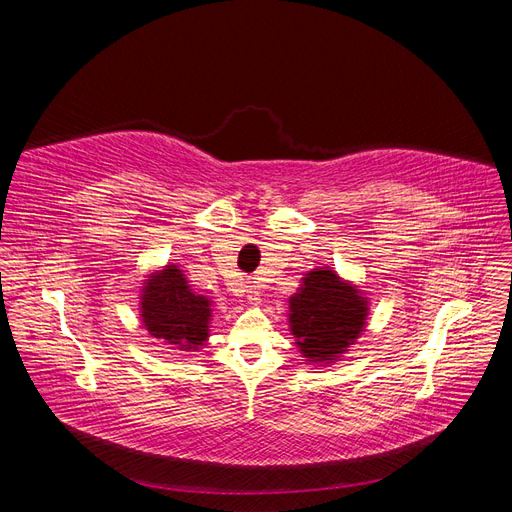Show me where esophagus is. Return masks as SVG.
<instances>
[{
	"mask_svg": "<svg viewBox=\"0 0 512 512\" xmlns=\"http://www.w3.org/2000/svg\"><path fill=\"white\" fill-rule=\"evenodd\" d=\"M247 301L250 303H260V290H258V286L256 284H250L247 286Z\"/></svg>",
	"mask_w": 512,
	"mask_h": 512,
	"instance_id": "obj_1",
	"label": "esophagus"
}]
</instances>
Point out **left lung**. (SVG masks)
I'll use <instances>...</instances> for the list:
<instances>
[{"label": "left lung", "mask_w": 512, "mask_h": 512, "mask_svg": "<svg viewBox=\"0 0 512 512\" xmlns=\"http://www.w3.org/2000/svg\"><path fill=\"white\" fill-rule=\"evenodd\" d=\"M367 314L365 292L329 267L307 271L301 288L288 299L290 333L297 337L294 344L314 367L339 361L361 337Z\"/></svg>", "instance_id": "left-lung-1"}]
</instances>
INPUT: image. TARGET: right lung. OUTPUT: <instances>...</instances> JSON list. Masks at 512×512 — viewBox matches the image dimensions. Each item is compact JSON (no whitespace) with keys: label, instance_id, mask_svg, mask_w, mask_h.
Wrapping results in <instances>:
<instances>
[{"label":"right lung","instance_id":"obj_1","mask_svg":"<svg viewBox=\"0 0 512 512\" xmlns=\"http://www.w3.org/2000/svg\"><path fill=\"white\" fill-rule=\"evenodd\" d=\"M138 307L143 327L166 346L198 352L207 344L213 301L196 294L177 265L147 275Z\"/></svg>","mask_w":512,"mask_h":512}]
</instances>
